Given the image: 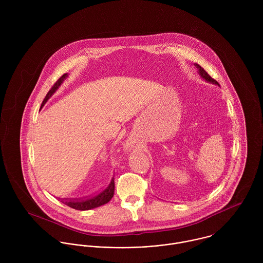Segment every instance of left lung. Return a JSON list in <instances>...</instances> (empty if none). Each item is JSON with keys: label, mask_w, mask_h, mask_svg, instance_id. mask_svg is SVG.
<instances>
[{"label": "left lung", "mask_w": 263, "mask_h": 263, "mask_svg": "<svg viewBox=\"0 0 263 263\" xmlns=\"http://www.w3.org/2000/svg\"><path fill=\"white\" fill-rule=\"evenodd\" d=\"M195 65V67L198 69V74L199 76L202 78V79H204L205 81H208V82H211V83H213V84H215V85H218V86H220V84L215 80V79H213L211 76L209 75L199 65H197V64H194Z\"/></svg>", "instance_id": "left-lung-1"}]
</instances>
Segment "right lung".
Masks as SVG:
<instances>
[{
    "label": "right lung",
    "instance_id": "right-lung-1",
    "mask_svg": "<svg viewBox=\"0 0 263 263\" xmlns=\"http://www.w3.org/2000/svg\"><path fill=\"white\" fill-rule=\"evenodd\" d=\"M68 77L67 74H64L55 83L54 85L51 87V89L48 91V93L46 94L45 98L43 99V102L41 104V107L44 106V104L47 102V100L51 97V95L59 89V87L62 85V83L64 82V80ZM114 194V176L110 179V181L108 182V184L106 185V187L103 190H101L99 193L93 195V196H89L86 198H80V199H73V200H62L63 203L67 204L68 206L79 210V211H88L91 209H95L98 208L100 205H103L105 203H107L113 197Z\"/></svg>",
    "mask_w": 263,
    "mask_h": 263
}]
</instances>
